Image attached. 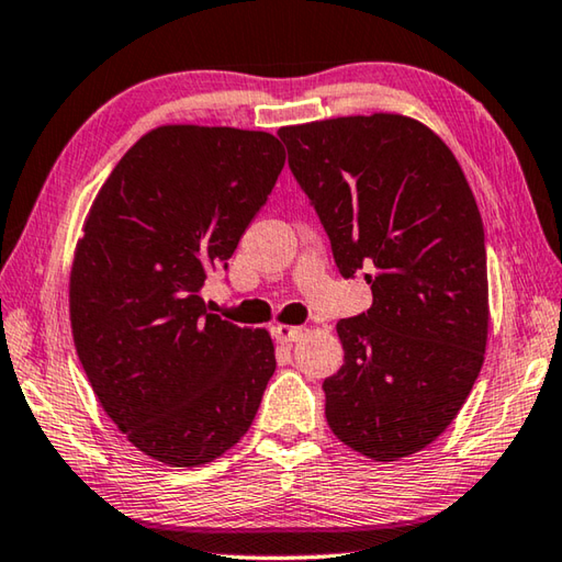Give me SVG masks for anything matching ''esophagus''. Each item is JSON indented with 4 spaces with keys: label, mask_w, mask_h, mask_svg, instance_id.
<instances>
[{
    "label": "esophagus",
    "mask_w": 562,
    "mask_h": 562,
    "mask_svg": "<svg viewBox=\"0 0 562 562\" xmlns=\"http://www.w3.org/2000/svg\"><path fill=\"white\" fill-rule=\"evenodd\" d=\"M272 336L278 344H296L304 336L302 326H288V324H278L272 328Z\"/></svg>",
    "instance_id": "1"
}]
</instances>
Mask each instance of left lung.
<instances>
[{"label":"left lung","instance_id":"obj_1","mask_svg":"<svg viewBox=\"0 0 562 562\" xmlns=\"http://www.w3.org/2000/svg\"><path fill=\"white\" fill-rule=\"evenodd\" d=\"M290 168L344 278L366 270L372 306L340 318L344 366L324 380L326 422L360 456L419 453L456 419L487 348L485 231L446 143L378 112L282 126Z\"/></svg>","mask_w":562,"mask_h":562}]
</instances>
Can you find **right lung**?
Returning <instances> with one entry per match:
<instances>
[{"instance_id":"1","label":"right lung","mask_w":562,"mask_h":562,"mask_svg":"<svg viewBox=\"0 0 562 562\" xmlns=\"http://www.w3.org/2000/svg\"><path fill=\"white\" fill-rule=\"evenodd\" d=\"M284 165L266 131H148L97 192L70 268L77 356L140 453L200 468L246 436L274 372L266 328L206 310V270L234 256Z\"/></svg>"}]
</instances>
